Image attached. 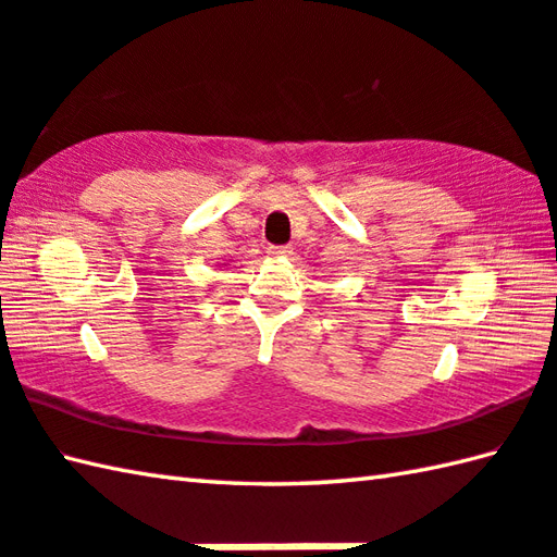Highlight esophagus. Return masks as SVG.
<instances>
[{
  "label": "esophagus",
  "mask_w": 557,
  "mask_h": 557,
  "mask_svg": "<svg viewBox=\"0 0 557 557\" xmlns=\"http://www.w3.org/2000/svg\"><path fill=\"white\" fill-rule=\"evenodd\" d=\"M267 251H269V257H274V259H283V257H288L290 255V247L288 245H281V247H267Z\"/></svg>",
  "instance_id": "34e87169"
}]
</instances>
